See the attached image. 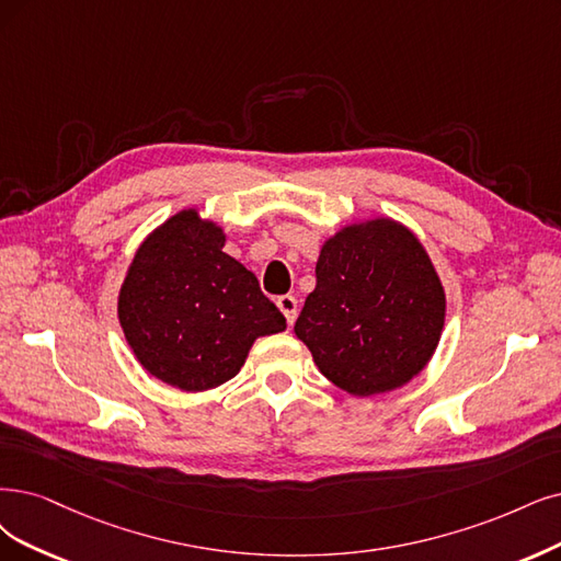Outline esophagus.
<instances>
[{
  "label": "esophagus",
  "mask_w": 561,
  "mask_h": 561,
  "mask_svg": "<svg viewBox=\"0 0 561 561\" xmlns=\"http://www.w3.org/2000/svg\"><path fill=\"white\" fill-rule=\"evenodd\" d=\"M277 307L282 309V314L286 317V323L294 325V321L298 317V300L294 296H279Z\"/></svg>",
  "instance_id": "esophagus-1"
}]
</instances>
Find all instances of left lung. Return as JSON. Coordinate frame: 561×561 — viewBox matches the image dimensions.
Here are the masks:
<instances>
[{
    "instance_id": "obj_1",
    "label": "left lung",
    "mask_w": 561,
    "mask_h": 561,
    "mask_svg": "<svg viewBox=\"0 0 561 561\" xmlns=\"http://www.w3.org/2000/svg\"><path fill=\"white\" fill-rule=\"evenodd\" d=\"M444 314V286L419 238L392 219H371L321 247L317 288L294 330L325 379L367 398L419 375Z\"/></svg>"
}]
</instances>
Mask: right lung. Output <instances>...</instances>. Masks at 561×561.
Listing matches in <instances>:
<instances>
[{
  "label": "right lung",
  "instance_id": "add662e5",
  "mask_svg": "<svg viewBox=\"0 0 561 561\" xmlns=\"http://www.w3.org/2000/svg\"><path fill=\"white\" fill-rule=\"evenodd\" d=\"M224 242L219 226L182 210L140 244L119 288L117 314L138 363L180 390L233 379L256 337L286 328Z\"/></svg>",
  "mask_w": 561,
  "mask_h": 561
}]
</instances>
